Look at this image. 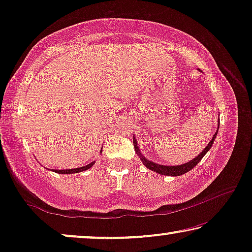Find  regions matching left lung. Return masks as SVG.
I'll use <instances>...</instances> for the list:
<instances>
[{
  "label": "left lung",
  "mask_w": 252,
  "mask_h": 252,
  "mask_svg": "<svg viewBox=\"0 0 252 252\" xmlns=\"http://www.w3.org/2000/svg\"><path fill=\"white\" fill-rule=\"evenodd\" d=\"M218 129H219V124H218ZM217 133H218V132H216V134L212 137V140L210 141L208 146L205 147V149L203 150L202 153L199 154L197 157H195L194 159H191L190 161H188V163L182 164V165H177V166H165V165H159V164L154 163V161L148 160L147 158L143 157L142 154H141V151L139 149V146H137L136 140L134 139V137H133V144H134V149H135V153L137 154V156L141 158L142 163L146 165V166L149 168V170L156 172V173H158V174L170 175V177H178V175H182V174L187 173V172H189L190 170H192V168H194L196 165H197L199 161H201L202 158L205 156V154L208 153L210 149H211V147H212V144H213V141L216 140Z\"/></svg>",
  "instance_id": "1"
}]
</instances>
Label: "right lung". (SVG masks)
Masks as SVG:
<instances>
[{
    "label": "right lung",
    "mask_w": 252,
    "mask_h": 252,
    "mask_svg": "<svg viewBox=\"0 0 252 252\" xmlns=\"http://www.w3.org/2000/svg\"><path fill=\"white\" fill-rule=\"evenodd\" d=\"M93 165H94V161L91 164L86 165V166H82V167H78V168H71V170H54V172H56V173H60V174H71V173H79V172H82V171H86L88 170V168H91Z\"/></svg>",
    "instance_id": "right-lung-1"
}]
</instances>
